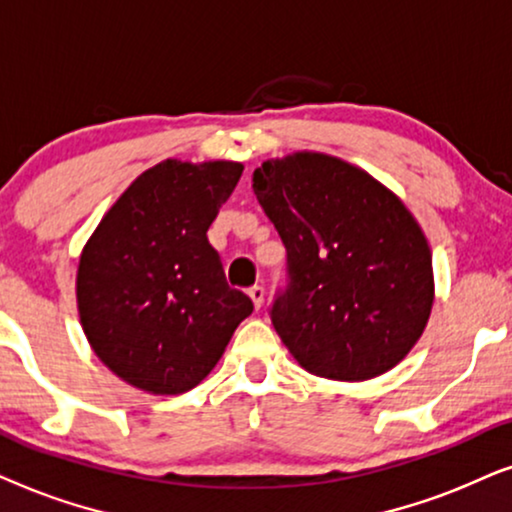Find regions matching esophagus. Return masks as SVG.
<instances>
[{
  "instance_id": "1",
  "label": "esophagus",
  "mask_w": 512,
  "mask_h": 512,
  "mask_svg": "<svg viewBox=\"0 0 512 512\" xmlns=\"http://www.w3.org/2000/svg\"><path fill=\"white\" fill-rule=\"evenodd\" d=\"M248 297L252 299V304H255V309L260 311L262 304H264V288H262V285H252V288L248 290Z\"/></svg>"
}]
</instances>
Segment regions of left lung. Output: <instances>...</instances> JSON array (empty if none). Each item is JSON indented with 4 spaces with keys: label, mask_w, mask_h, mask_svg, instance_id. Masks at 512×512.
<instances>
[{
    "label": "left lung",
    "mask_w": 512,
    "mask_h": 512,
    "mask_svg": "<svg viewBox=\"0 0 512 512\" xmlns=\"http://www.w3.org/2000/svg\"><path fill=\"white\" fill-rule=\"evenodd\" d=\"M288 252L271 323L316 377L365 381L403 360L433 306L431 248L405 203L337 156L295 152L252 173Z\"/></svg>",
    "instance_id": "obj_1"
}]
</instances>
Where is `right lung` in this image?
Instances as JSON below:
<instances>
[{
    "label": "right lung",
    "instance_id": "1",
    "mask_svg": "<svg viewBox=\"0 0 512 512\" xmlns=\"http://www.w3.org/2000/svg\"><path fill=\"white\" fill-rule=\"evenodd\" d=\"M241 173L236 161L156 163L81 250V327L95 356L126 384L154 395L189 391L252 313L250 297L227 285L206 236Z\"/></svg>",
    "mask_w": 512,
    "mask_h": 512
}]
</instances>
